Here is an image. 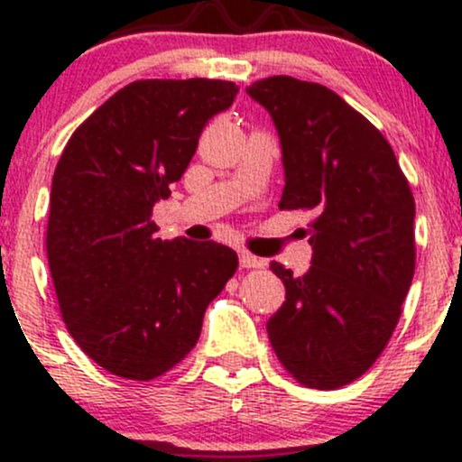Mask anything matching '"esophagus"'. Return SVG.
<instances>
[{
  "label": "esophagus",
  "instance_id": "1",
  "mask_svg": "<svg viewBox=\"0 0 462 462\" xmlns=\"http://www.w3.org/2000/svg\"><path fill=\"white\" fill-rule=\"evenodd\" d=\"M238 263H241V267H245V269L264 267V258L254 256V254L245 252V249H243V252H238Z\"/></svg>",
  "mask_w": 462,
  "mask_h": 462
}]
</instances>
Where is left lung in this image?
Instances as JSON below:
<instances>
[{
  "instance_id": "8db88e82",
  "label": "left lung",
  "mask_w": 462,
  "mask_h": 462,
  "mask_svg": "<svg viewBox=\"0 0 462 462\" xmlns=\"http://www.w3.org/2000/svg\"><path fill=\"white\" fill-rule=\"evenodd\" d=\"M247 95L282 150V210H312V261L293 275L272 261L286 298L267 321L293 378L338 389L383 354L415 273V199L391 145L330 88L273 76Z\"/></svg>"
}]
</instances>
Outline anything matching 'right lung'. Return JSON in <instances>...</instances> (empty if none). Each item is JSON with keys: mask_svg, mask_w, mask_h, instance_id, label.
Returning <instances> with one entry per match:
<instances>
[{"mask_svg": "<svg viewBox=\"0 0 462 462\" xmlns=\"http://www.w3.org/2000/svg\"><path fill=\"white\" fill-rule=\"evenodd\" d=\"M224 79H139L73 132L51 180L47 261L67 330L99 367L152 380L198 343L208 304L236 272L215 241H162L153 206L171 195Z\"/></svg>", "mask_w": 462, "mask_h": 462, "instance_id": "add662e5", "label": "right lung"}]
</instances>
